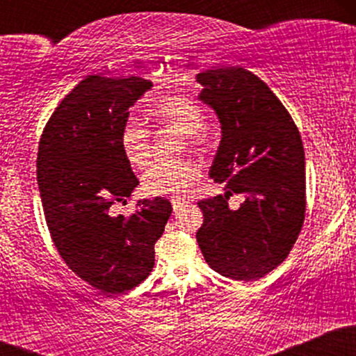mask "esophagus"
Wrapping results in <instances>:
<instances>
[{"instance_id":"1","label":"esophagus","mask_w":356,"mask_h":356,"mask_svg":"<svg viewBox=\"0 0 356 356\" xmlns=\"http://www.w3.org/2000/svg\"><path fill=\"white\" fill-rule=\"evenodd\" d=\"M186 204H189V201H187V199H181V197L172 199V209H174V212L181 211L182 207L186 206Z\"/></svg>"}]
</instances>
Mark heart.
<instances>
[{
  "instance_id": "heart-1",
  "label": "heart",
  "mask_w": 356,
  "mask_h": 356,
  "mask_svg": "<svg viewBox=\"0 0 356 356\" xmlns=\"http://www.w3.org/2000/svg\"><path fill=\"white\" fill-rule=\"evenodd\" d=\"M159 124L170 125L184 134L191 147L204 144L206 113L197 102L186 97H170L152 108ZM122 155L134 169H144L150 161V132L136 117H127L118 130ZM201 177V165L192 159L154 162L142 177V189L147 195H184Z\"/></svg>"
}]
</instances>
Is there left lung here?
I'll use <instances>...</instances> for the list:
<instances>
[{
    "label": "left lung",
    "instance_id": "left-lung-1",
    "mask_svg": "<svg viewBox=\"0 0 356 356\" xmlns=\"http://www.w3.org/2000/svg\"><path fill=\"white\" fill-rule=\"evenodd\" d=\"M199 99L218 113L222 138L209 175L227 192L199 201L204 259L219 275L254 281L286 259L303 227L305 150L300 130L259 76L241 67L197 73ZM247 201L231 211L227 197Z\"/></svg>",
    "mask_w": 356,
    "mask_h": 356
}]
</instances>
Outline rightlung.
Segmentation results:
<instances>
[{
    "label": "right lung",
    "mask_w": 356,
    "mask_h": 356,
    "mask_svg": "<svg viewBox=\"0 0 356 356\" xmlns=\"http://www.w3.org/2000/svg\"><path fill=\"white\" fill-rule=\"evenodd\" d=\"M152 87L140 76L88 75L60 102L44 125L36 179L48 231L67 266L104 295L140 284L155 261L172 206L138 201L130 216H115L138 179L118 145V130Z\"/></svg>",
    "instance_id": "obj_1"
}]
</instances>
